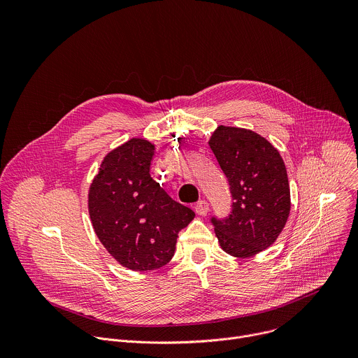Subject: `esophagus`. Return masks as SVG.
I'll list each match as a JSON object with an SVG mask.
<instances>
[{
    "label": "esophagus",
    "instance_id": "obj_1",
    "mask_svg": "<svg viewBox=\"0 0 358 358\" xmlns=\"http://www.w3.org/2000/svg\"><path fill=\"white\" fill-rule=\"evenodd\" d=\"M194 210H195V213H196V215H201V217H206L207 214H208V210H210V206H208V202L207 201H198L196 203H195V207H194Z\"/></svg>",
    "mask_w": 358,
    "mask_h": 358
}]
</instances>
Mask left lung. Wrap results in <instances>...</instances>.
<instances>
[{"instance_id":"left-lung-1","label":"left lung","mask_w":358,"mask_h":358,"mask_svg":"<svg viewBox=\"0 0 358 358\" xmlns=\"http://www.w3.org/2000/svg\"><path fill=\"white\" fill-rule=\"evenodd\" d=\"M228 178L232 211L213 218L224 252L249 258L269 248L290 214V188L279 151L261 134L242 127L220 126L208 140Z\"/></svg>"}]
</instances>
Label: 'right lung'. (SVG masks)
<instances>
[{
	"mask_svg": "<svg viewBox=\"0 0 358 358\" xmlns=\"http://www.w3.org/2000/svg\"><path fill=\"white\" fill-rule=\"evenodd\" d=\"M156 144L130 138L101 160L87 192L99 241L122 266L156 271L176 252L178 232L195 217L150 176Z\"/></svg>",
	"mask_w": 358,
	"mask_h": 358,
	"instance_id": "obj_1",
	"label": "right lung"
}]
</instances>
